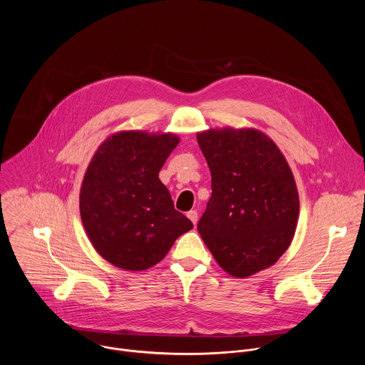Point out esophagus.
Returning a JSON list of instances; mask_svg holds the SVG:
<instances>
[{
  "instance_id": "34e87169",
  "label": "esophagus",
  "mask_w": 365,
  "mask_h": 365,
  "mask_svg": "<svg viewBox=\"0 0 365 365\" xmlns=\"http://www.w3.org/2000/svg\"><path fill=\"white\" fill-rule=\"evenodd\" d=\"M187 218L193 222V225H196V224H197V211H195V210H193V211H189V212H187Z\"/></svg>"
}]
</instances>
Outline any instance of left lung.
I'll return each instance as SVG.
<instances>
[{
	"instance_id": "1",
	"label": "left lung",
	"mask_w": 365,
	"mask_h": 365,
	"mask_svg": "<svg viewBox=\"0 0 365 365\" xmlns=\"http://www.w3.org/2000/svg\"><path fill=\"white\" fill-rule=\"evenodd\" d=\"M211 170L212 196L197 231L217 263L244 279L273 266L299 218L293 173L276 143L255 128L197 133Z\"/></svg>"
}]
</instances>
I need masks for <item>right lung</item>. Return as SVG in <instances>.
Masks as SVG:
<instances>
[{"instance_id":"add662e5","label":"right lung","mask_w":365,"mask_h":365,"mask_svg":"<svg viewBox=\"0 0 365 365\" xmlns=\"http://www.w3.org/2000/svg\"><path fill=\"white\" fill-rule=\"evenodd\" d=\"M178 144L172 133L121 131L95 151L81 187V218L93 248L115 267H153L193 228L159 179Z\"/></svg>"}]
</instances>
